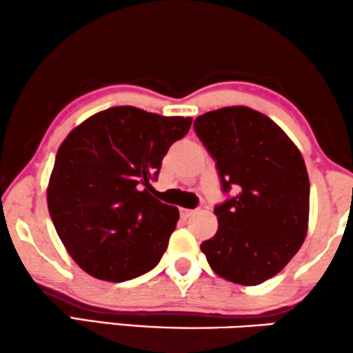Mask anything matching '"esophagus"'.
Instances as JSON below:
<instances>
[{
  "instance_id": "34e87169",
  "label": "esophagus",
  "mask_w": 353,
  "mask_h": 353,
  "mask_svg": "<svg viewBox=\"0 0 353 353\" xmlns=\"http://www.w3.org/2000/svg\"><path fill=\"white\" fill-rule=\"evenodd\" d=\"M196 213V210H191V208H180V214L181 218H189Z\"/></svg>"
}]
</instances>
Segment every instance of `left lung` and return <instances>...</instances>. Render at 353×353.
<instances>
[{
  "mask_svg": "<svg viewBox=\"0 0 353 353\" xmlns=\"http://www.w3.org/2000/svg\"><path fill=\"white\" fill-rule=\"evenodd\" d=\"M216 162L224 192L214 207L218 231L201 250L219 277L259 285L277 275L307 236L310 185L298 146L268 116L226 106L194 121Z\"/></svg>",
  "mask_w": 353,
  "mask_h": 353,
  "instance_id": "1",
  "label": "left lung"
}]
</instances>
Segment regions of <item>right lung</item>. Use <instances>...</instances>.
Listing matches in <instances>:
<instances>
[{"mask_svg":"<svg viewBox=\"0 0 353 353\" xmlns=\"http://www.w3.org/2000/svg\"><path fill=\"white\" fill-rule=\"evenodd\" d=\"M192 119L114 106L81 122L60 145L48 185L50 218L89 275L125 282L159 264L180 213L151 181Z\"/></svg>","mask_w":353,"mask_h":353,"instance_id":"obj_1","label":"right lung"}]
</instances>
